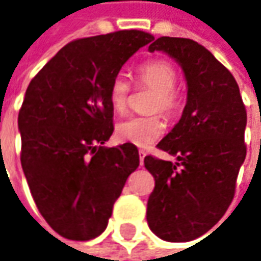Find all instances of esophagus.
<instances>
[{"instance_id":"1","label":"esophagus","mask_w":261,"mask_h":261,"mask_svg":"<svg viewBox=\"0 0 261 261\" xmlns=\"http://www.w3.org/2000/svg\"><path fill=\"white\" fill-rule=\"evenodd\" d=\"M145 156H146V152L143 151V149H141V151H139V162H141V165L143 164V159H145Z\"/></svg>"}]
</instances>
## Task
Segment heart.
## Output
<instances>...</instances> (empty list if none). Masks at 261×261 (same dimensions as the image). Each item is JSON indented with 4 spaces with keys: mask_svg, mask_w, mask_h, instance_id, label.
Wrapping results in <instances>:
<instances>
[{
    "mask_svg": "<svg viewBox=\"0 0 261 261\" xmlns=\"http://www.w3.org/2000/svg\"><path fill=\"white\" fill-rule=\"evenodd\" d=\"M178 80L175 66L165 59L145 61L136 70V85L153 90L149 103L151 112H161L167 118H174L182 109V94L175 87ZM130 96V85L122 74L115 76L109 86V100L116 113L125 112ZM165 132V125L159 115L130 116L119 122L116 136L120 142L146 148Z\"/></svg>",
    "mask_w": 261,
    "mask_h": 261,
    "instance_id": "obj_1",
    "label": "heart"
}]
</instances>
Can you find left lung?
I'll return each mask as SVG.
<instances>
[{
  "label": "left lung",
  "instance_id": "obj_1",
  "mask_svg": "<svg viewBox=\"0 0 261 261\" xmlns=\"http://www.w3.org/2000/svg\"><path fill=\"white\" fill-rule=\"evenodd\" d=\"M149 51L161 50L182 67L188 94L182 116L156 145L178 162L145 156L155 178L146 220L165 241H190L224 216L246 159L247 112L232 74L204 45L190 38L159 37Z\"/></svg>",
  "mask_w": 261,
  "mask_h": 261
}]
</instances>
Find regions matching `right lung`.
Wrapping results in <instances>:
<instances>
[{
    "label": "right lung",
    "instance_id": "right-lung-1",
    "mask_svg": "<svg viewBox=\"0 0 261 261\" xmlns=\"http://www.w3.org/2000/svg\"><path fill=\"white\" fill-rule=\"evenodd\" d=\"M153 36L122 30L70 41L30 82L18 113L21 165L38 211L61 237L100 236L138 148L102 146L113 134L110 82Z\"/></svg>",
    "mask_w": 261,
    "mask_h": 261
}]
</instances>
